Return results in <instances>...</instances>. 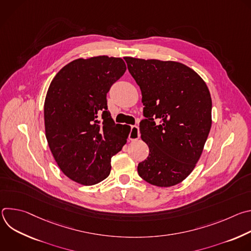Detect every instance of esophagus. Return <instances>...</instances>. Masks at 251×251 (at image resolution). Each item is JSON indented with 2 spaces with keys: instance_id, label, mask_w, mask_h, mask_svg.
Masks as SVG:
<instances>
[{
  "instance_id": "1",
  "label": "esophagus",
  "mask_w": 251,
  "mask_h": 251,
  "mask_svg": "<svg viewBox=\"0 0 251 251\" xmlns=\"http://www.w3.org/2000/svg\"><path fill=\"white\" fill-rule=\"evenodd\" d=\"M140 137V131H139V127L134 125V126H131V131L129 133V139L131 141H135L137 139H139Z\"/></svg>"
}]
</instances>
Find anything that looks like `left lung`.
<instances>
[{
  "label": "left lung",
  "mask_w": 251,
  "mask_h": 251,
  "mask_svg": "<svg viewBox=\"0 0 251 251\" xmlns=\"http://www.w3.org/2000/svg\"><path fill=\"white\" fill-rule=\"evenodd\" d=\"M124 59L141 89L145 119L140 133L150 150L139 163L138 174L157 187L180 184L195 169L210 131L209 90L195 70L181 62Z\"/></svg>",
  "instance_id": "obj_1"
}]
</instances>
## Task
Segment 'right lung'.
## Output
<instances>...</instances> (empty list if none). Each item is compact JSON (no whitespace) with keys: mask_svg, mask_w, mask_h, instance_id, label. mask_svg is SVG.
<instances>
[{"mask_svg":"<svg viewBox=\"0 0 251 251\" xmlns=\"http://www.w3.org/2000/svg\"><path fill=\"white\" fill-rule=\"evenodd\" d=\"M125 71L120 57L78 58L50 82L44 107L46 137L61 172L78 184L105 180L112 156L126 144L131 128L114 123L106 99Z\"/></svg>","mask_w":251,"mask_h":251,"instance_id":"add662e5","label":"right lung"}]
</instances>
